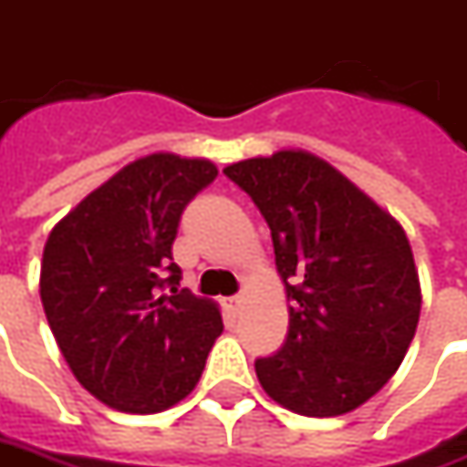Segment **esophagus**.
<instances>
[{"label":"esophagus","instance_id":"1","mask_svg":"<svg viewBox=\"0 0 467 467\" xmlns=\"http://www.w3.org/2000/svg\"><path fill=\"white\" fill-rule=\"evenodd\" d=\"M243 303H245V300H243V295L227 297V300H224V311H227L230 316H237L240 311H243Z\"/></svg>","mask_w":467,"mask_h":467}]
</instances>
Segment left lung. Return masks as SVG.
Listing matches in <instances>:
<instances>
[{"mask_svg": "<svg viewBox=\"0 0 467 467\" xmlns=\"http://www.w3.org/2000/svg\"><path fill=\"white\" fill-rule=\"evenodd\" d=\"M224 174L264 213L290 303L285 348L255 360L264 392L311 418L360 408L395 376L420 316L402 224L303 149L240 159Z\"/></svg>", "mask_w": 467, "mask_h": 467, "instance_id": "1", "label": "left lung"}]
</instances>
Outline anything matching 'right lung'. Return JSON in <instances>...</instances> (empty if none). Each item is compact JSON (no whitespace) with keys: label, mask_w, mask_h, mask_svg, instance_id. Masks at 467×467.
I'll use <instances>...</instances> for the list:
<instances>
[{"label":"right lung","mask_w":467,"mask_h":467,"mask_svg":"<svg viewBox=\"0 0 467 467\" xmlns=\"http://www.w3.org/2000/svg\"><path fill=\"white\" fill-rule=\"evenodd\" d=\"M201 156L153 151L62 216L41 258L44 314L72 376L122 413L191 395L224 324L213 300L177 290L180 213L216 177Z\"/></svg>","instance_id":"1"}]
</instances>
